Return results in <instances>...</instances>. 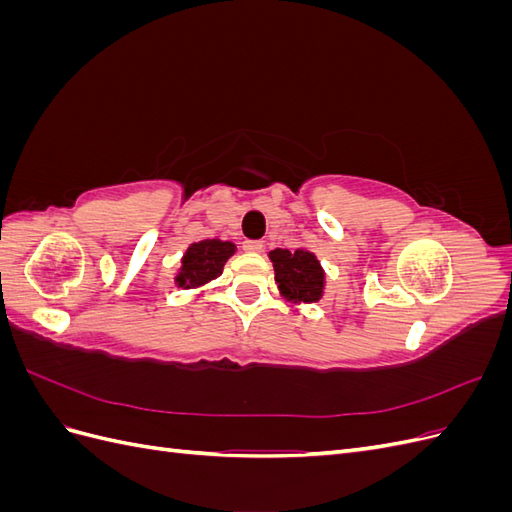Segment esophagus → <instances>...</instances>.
I'll list each match as a JSON object with an SVG mask.
<instances>
[{
	"instance_id": "1",
	"label": "esophagus",
	"mask_w": 512,
	"mask_h": 512,
	"mask_svg": "<svg viewBox=\"0 0 512 512\" xmlns=\"http://www.w3.org/2000/svg\"><path fill=\"white\" fill-rule=\"evenodd\" d=\"M262 247H265V243H262V241H256V239H247V241H243V250H245V252H254V254H258V252H262Z\"/></svg>"
}]
</instances>
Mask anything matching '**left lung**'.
<instances>
[{
  "label": "left lung",
  "instance_id": "8db88e82",
  "mask_svg": "<svg viewBox=\"0 0 512 512\" xmlns=\"http://www.w3.org/2000/svg\"><path fill=\"white\" fill-rule=\"evenodd\" d=\"M275 282L290 301L316 303L322 297L324 271L316 256L307 250H273L269 254Z\"/></svg>",
  "mask_w": 512,
  "mask_h": 512
}]
</instances>
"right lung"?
<instances>
[{
    "label": "right lung",
    "mask_w": 512,
    "mask_h": 512,
    "mask_svg": "<svg viewBox=\"0 0 512 512\" xmlns=\"http://www.w3.org/2000/svg\"><path fill=\"white\" fill-rule=\"evenodd\" d=\"M235 254V245L220 239H205L192 243L181 258V271L177 284L181 288L203 286L222 275L226 260Z\"/></svg>",
    "instance_id": "right-lung-1"
}]
</instances>
